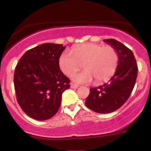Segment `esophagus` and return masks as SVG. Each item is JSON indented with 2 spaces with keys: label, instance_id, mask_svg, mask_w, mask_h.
<instances>
[{
  "label": "esophagus",
  "instance_id": "1",
  "mask_svg": "<svg viewBox=\"0 0 151 151\" xmlns=\"http://www.w3.org/2000/svg\"><path fill=\"white\" fill-rule=\"evenodd\" d=\"M77 88H79V85L75 84V83H71V88L72 89H77Z\"/></svg>",
  "mask_w": 151,
  "mask_h": 151
}]
</instances>
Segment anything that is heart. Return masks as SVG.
I'll use <instances>...</instances> for the list:
<instances>
[{"label": "heart", "instance_id": "1", "mask_svg": "<svg viewBox=\"0 0 151 151\" xmlns=\"http://www.w3.org/2000/svg\"><path fill=\"white\" fill-rule=\"evenodd\" d=\"M72 53L64 51L59 58L60 70L67 76H71L81 68L85 71L72 76L73 81L78 83L101 84L107 81L115 73L118 64V55L114 47L103 46L96 43H85L77 45Z\"/></svg>", "mask_w": 151, "mask_h": 151}]
</instances>
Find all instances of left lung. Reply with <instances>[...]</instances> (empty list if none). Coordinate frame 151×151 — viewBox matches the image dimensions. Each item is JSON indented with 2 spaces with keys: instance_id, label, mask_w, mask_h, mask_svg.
<instances>
[{
  "instance_id": "1",
  "label": "left lung",
  "mask_w": 151,
  "mask_h": 151,
  "mask_svg": "<svg viewBox=\"0 0 151 151\" xmlns=\"http://www.w3.org/2000/svg\"><path fill=\"white\" fill-rule=\"evenodd\" d=\"M104 42L114 47L118 55V64L107 83L90 89L87 107L98 113H109L119 109L130 96L137 77V64L131 50L113 39Z\"/></svg>"
}]
</instances>
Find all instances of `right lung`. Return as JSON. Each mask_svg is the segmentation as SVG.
Listing matches in <instances>:
<instances>
[{
    "label": "right lung",
    "mask_w": 151,
    "mask_h": 151,
    "mask_svg": "<svg viewBox=\"0 0 151 151\" xmlns=\"http://www.w3.org/2000/svg\"><path fill=\"white\" fill-rule=\"evenodd\" d=\"M63 45L45 43L28 50L15 68L14 84L17 100L26 115L45 121L58 111L62 93L69 80L59 66Z\"/></svg>",
    "instance_id": "1"
}]
</instances>
